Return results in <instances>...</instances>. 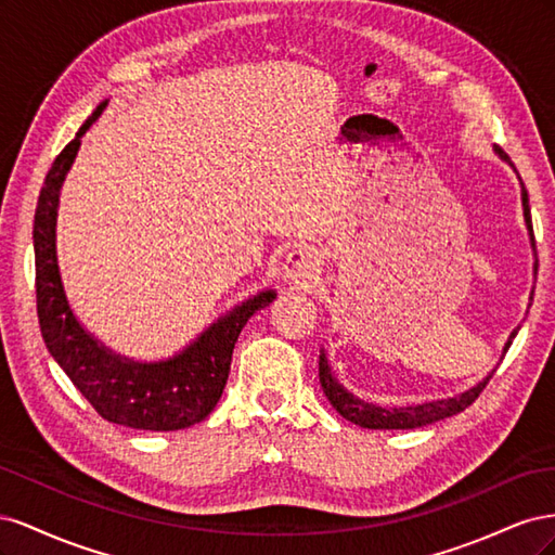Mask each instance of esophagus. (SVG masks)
<instances>
[{
  "mask_svg": "<svg viewBox=\"0 0 555 555\" xmlns=\"http://www.w3.org/2000/svg\"><path fill=\"white\" fill-rule=\"evenodd\" d=\"M319 278V255L312 247H294L282 261V280L294 287H312Z\"/></svg>",
  "mask_w": 555,
  "mask_h": 555,
  "instance_id": "esophagus-1",
  "label": "esophagus"
}]
</instances>
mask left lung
Listing matches in <instances>:
<instances>
[{
    "mask_svg": "<svg viewBox=\"0 0 555 555\" xmlns=\"http://www.w3.org/2000/svg\"><path fill=\"white\" fill-rule=\"evenodd\" d=\"M493 153L502 159L507 162L512 169L514 164L509 162V157L502 153L500 147L493 145ZM516 171V169H514ZM518 176V173H516ZM520 182V178H518ZM520 204H524V220H526V229H528V236H530V247H532V255H534V263H532V273L537 275V251H534V233H532V217H530V206H528V192H526V184L520 182ZM520 326H516L509 338L505 343V349H502V357L507 354V349L512 345V340L516 338ZM495 371H491L486 375L479 384L469 386L467 391L453 396V398H438V400H426L422 405H408V408H382L375 405V402H365L363 398L354 396L349 389L340 384V379L333 375L331 371V363L326 359V351L322 349L319 351V382H322V389L328 398L331 405L335 408L340 416H345L347 422L357 424L361 428H375V430H408V428H422L435 422H442L447 416H453L463 412L467 405H473L475 398L483 391V386L489 384V379L493 377Z\"/></svg>",
    "mask_w": 555,
    "mask_h": 555,
    "instance_id": "1",
    "label": "left lung"
}]
</instances>
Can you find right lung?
<instances>
[{
	"label": "right lung",
	"instance_id": "obj_1",
	"mask_svg": "<svg viewBox=\"0 0 555 555\" xmlns=\"http://www.w3.org/2000/svg\"><path fill=\"white\" fill-rule=\"evenodd\" d=\"M108 106L99 104L76 139L50 166L35 212L37 312L50 357L106 422L139 430L190 428L212 412L222 398L231 354L247 319L273 304V289L257 292L201 331L169 359L137 361L106 347L74 314L57 263V210L66 173L78 155L80 139Z\"/></svg>",
	"mask_w": 555,
	"mask_h": 555
}]
</instances>
